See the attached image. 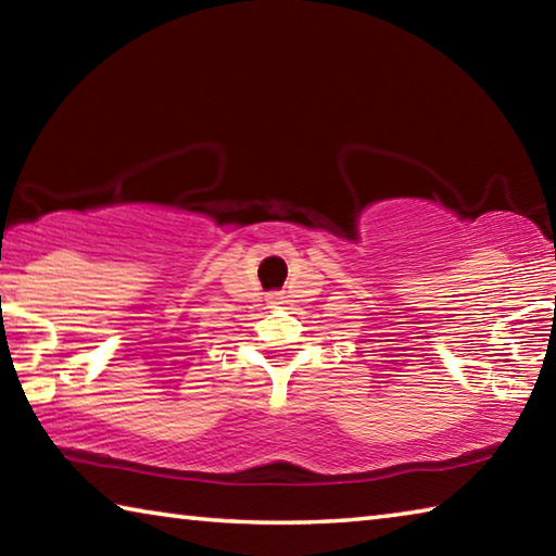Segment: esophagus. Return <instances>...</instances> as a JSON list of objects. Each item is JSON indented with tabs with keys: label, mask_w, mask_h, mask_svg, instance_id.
I'll return each mask as SVG.
<instances>
[{
	"label": "esophagus",
	"mask_w": 556,
	"mask_h": 556,
	"mask_svg": "<svg viewBox=\"0 0 556 556\" xmlns=\"http://www.w3.org/2000/svg\"><path fill=\"white\" fill-rule=\"evenodd\" d=\"M269 304L277 306V304H279V294H271V296H269Z\"/></svg>",
	"instance_id": "obj_1"
}]
</instances>
